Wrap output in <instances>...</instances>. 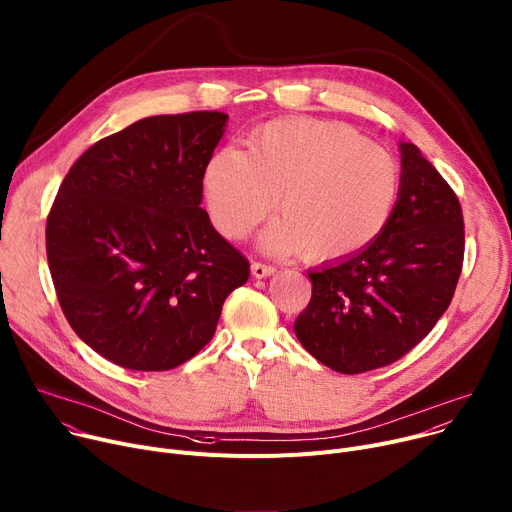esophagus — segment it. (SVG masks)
I'll list each match as a JSON object with an SVG mask.
<instances>
[{
  "label": "esophagus",
  "instance_id": "1",
  "mask_svg": "<svg viewBox=\"0 0 512 512\" xmlns=\"http://www.w3.org/2000/svg\"><path fill=\"white\" fill-rule=\"evenodd\" d=\"M277 270L272 264H264V262H252V274L256 279H264L270 277V274Z\"/></svg>",
  "mask_w": 512,
  "mask_h": 512
}]
</instances>
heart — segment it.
<instances>
[{
	"mask_svg": "<svg viewBox=\"0 0 512 512\" xmlns=\"http://www.w3.org/2000/svg\"><path fill=\"white\" fill-rule=\"evenodd\" d=\"M213 229L240 242L279 207L262 235L270 254L334 264L367 250L396 211L402 168L387 147L344 123L287 116L256 127L246 151L217 149L201 172Z\"/></svg>",
	"mask_w": 512,
	"mask_h": 512,
	"instance_id": "obj_1",
	"label": "heart"
}]
</instances>
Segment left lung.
<instances>
[{
	"mask_svg": "<svg viewBox=\"0 0 512 512\" xmlns=\"http://www.w3.org/2000/svg\"><path fill=\"white\" fill-rule=\"evenodd\" d=\"M402 190L361 254L307 272L311 299L295 334L322 365L359 375L396 363L449 307L465 250L457 194L414 143H402Z\"/></svg>",
	"mask_w": 512,
	"mask_h": 512,
	"instance_id": "left-lung-1",
	"label": "left lung"
}]
</instances>
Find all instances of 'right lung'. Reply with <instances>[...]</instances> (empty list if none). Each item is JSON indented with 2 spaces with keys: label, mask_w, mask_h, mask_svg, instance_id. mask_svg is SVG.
<instances>
[{
  "label": "right lung",
  "mask_w": 512,
  "mask_h": 512,
  "mask_svg": "<svg viewBox=\"0 0 512 512\" xmlns=\"http://www.w3.org/2000/svg\"><path fill=\"white\" fill-rule=\"evenodd\" d=\"M227 114L141 119L94 143L47 217V258L73 332L133 371H168L215 334L248 258L201 209V172Z\"/></svg>",
  "instance_id": "add662e5"
}]
</instances>
